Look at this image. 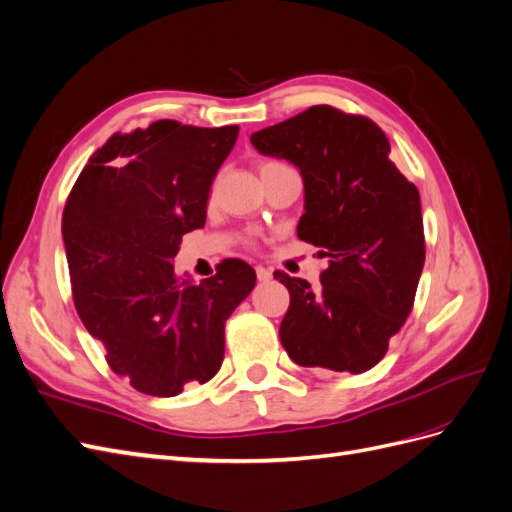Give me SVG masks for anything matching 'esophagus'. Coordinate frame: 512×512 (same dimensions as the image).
I'll return each instance as SVG.
<instances>
[{
  "mask_svg": "<svg viewBox=\"0 0 512 512\" xmlns=\"http://www.w3.org/2000/svg\"><path fill=\"white\" fill-rule=\"evenodd\" d=\"M256 277H258V282H269L271 271L267 267H256Z\"/></svg>",
  "mask_w": 512,
  "mask_h": 512,
  "instance_id": "obj_1",
  "label": "esophagus"
}]
</instances>
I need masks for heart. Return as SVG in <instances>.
I'll use <instances>...</instances> for the list:
<instances>
[{"mask_svg": "<svg viewBox=\"0 0 512 512\" xmlns=\"http://www.w3.org/2000/svg\"><path fill=\"white\" fill-rule=\"evenodd\" d=\"M277 164H282V162H275V160H267V162H262V164H260V173H265L267 168H273V166H277Z\"/></svg>", "mask_w": 512, "mask_h": 512, "instance_id": "1", "label": "heart"}]
</instances>
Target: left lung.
<instances>
[{
	"mask_svg": "<svg viewBox=\"0 0 512 512\" xmlns=\"http://www.w3.org/2000/svg\"><path fill=\"white\" fill-rule=\"evenodd\" d=\"M267 156L301 170V241L320 247L329 267L320 290L275 271L290 292L280 339L303 367L363 374L404 327L425 265L421 196L389 160L391 145L374 121L329 104L250 136Z\"/></svg>",
	"mask_w": 512,
	"mask_h": 512,
	"instance_id": "left-lung-1",
	"label": "left lung"
}]
</instances>
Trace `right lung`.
I'll list each match as a JSON object with an SVG mask.
<instances>
[{"label": "right lung", "instance_id": "right-lung-1", "mask_svg": "<svg viewBox=\"0 0 512 512\" xmlns=\"http://www.w3.org/2000/svg\"><path fill=\"white\" fill-rule=\"evenodd\" d=\"M237 134L175 119L115 132L68 194L61 235L74 307L108 367L145 395L175 397L218 374L226 320L256 284L239 258L200 284L170 265L185 232L205 226L213 177Z\"/></svg>", "mask_w": 512, "mask_h": 512}]
</instances>
